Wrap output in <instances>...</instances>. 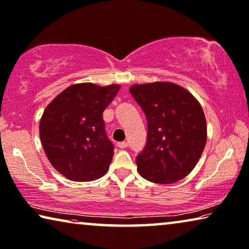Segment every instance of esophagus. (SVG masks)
<instances>
[{"mask_svg":"<svg viewBox=\"0 0 249 249\" xmlns=\"http://www.w3.org/2000/svg\"><path fill=\"white\" fill-rule=\"evenodd\" d=\"M118 147H119V148H127V147H128V142H118Z\"/></svg>","mask_w":249,"mask_h":249,"instance_id":"1","label":"esophagus"}]
</instances>
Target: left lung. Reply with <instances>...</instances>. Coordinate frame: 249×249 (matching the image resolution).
I'll use <instances>...</instances> for the list:
<instances>
[{"label": "left lung", "mask_w": 249, "mask_h": 249, "mask_svg": "<svg viewBox=\"0 0 249 249\" xmlns=\"http://www.w3.org/2000/svg\"><path fill=\"white\" fill-rule=\"evenodd\" d=\"M129 91L148 124L147 143L136 158L139 174L156 184L184 178L207 143V121L199 101L171 82L135 84Z\"/></svg>", "instance_id": "8db88e82"}]
</instances>
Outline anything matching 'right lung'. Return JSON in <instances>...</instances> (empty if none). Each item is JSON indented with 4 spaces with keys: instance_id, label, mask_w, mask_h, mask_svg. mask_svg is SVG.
I'll return each mask as SVG.
<instances>
[{
    "instance_id": "obj_1",
    "label": "right lung",
    "mask_w": 249,
    "mask_h": 249,
    "mask_svg": "<svg viewBox=\"0 0 249 249\" xmlns=\"http://www.w3.org/2000/svg\"><path fill=\"white\" fill-rule=\"evenodd\" d=\"M120 89L78 83L65 89L42 113L39 135L50 164L65 178L89 182L106 174L113 145L104 130L103 111Z\"/></svg>"
}]
</instances>
